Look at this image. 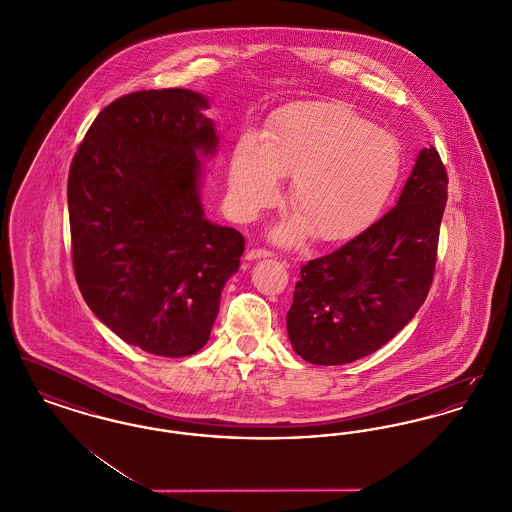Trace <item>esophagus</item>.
<instances>
[{"label": "esophagus", "mask_w": 512, "mask_h": 512, "mask_svg": "<svg viewBox=\"0 0 512 512\" xmlns=\"http://www.w3.org/2000/svg\"><path fill=\"white\" fill-rule=\"evenodd\" d=\"M245 257H247L249 261H255V259H267V257H272V253L267 251V249H249Z\"/></svg>", "instance_id": "obj_1"}]
</instances>
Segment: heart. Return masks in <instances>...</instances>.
Wrapping results in <instances>:
<instances>
[{
  "label": "heart",
  "instance_id": "heart-1",
  "mask_svg": "<svg viewBox=\"0 0 512 512\" xmlns=\"http://www.w3.org/2000/svg\"><path fill=\"white\" fill-rule=\"evenodd\" d=\"M399 146L388 130L368 124L336 101H301L278 111L261 138L244 136L232 151L228 195L242 219H253L292 178L290 209L297 219L274 238L292 244L307 228L322 242L361 232L390 195Z\"/></svg>",
  "mask_w": 512,
  "mask_h": 512
}]
</instances>
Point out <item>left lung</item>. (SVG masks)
<instances>
[{
	"mask_svg": "<svg viewBox=\"0 0 512 512\" xmlns=\"http://www.w3.org/2000/svg\"><path fill=\"white\" fill-rule=\"evenodd\" d=\"M447 172L436 147L420 149L395 207L340 249L301 267L286 317L299 357L345 365L378 351L430 292Z\"/></svg>",
	"mask_w": 512,
	"mask_h": 512,
	"instance_id": "1",
	"label": "left lung"
}]
</instances>
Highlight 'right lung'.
<instances>
[{
  "label": "right lung",
  "mask_w": 512,
  "mask_h": 512,
  "mask_svg": "<svg viewBox=\"0 0 512 512\" xmlns=\"http://www.w3.org/2000/svg\"><path fill=\"white\" fill-rule=\"evenodd\" d=\"M205 96L142 90L109 103L69 171L76 284L121 340L161 357L197 353L238 272L244 236L205 219L203 165L219 134Z\"/></svg>",
  "instance_id": "right-lung-1"
}]
</instances>
